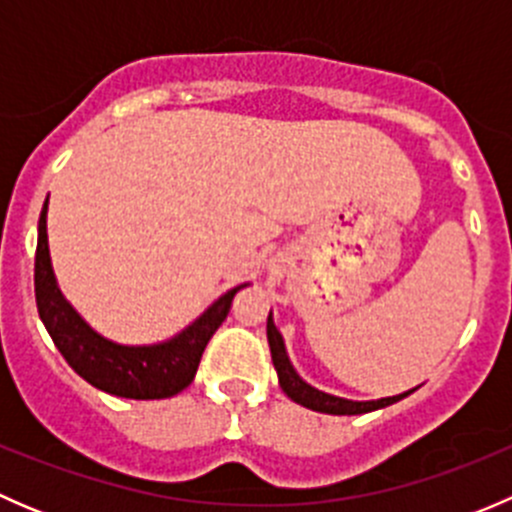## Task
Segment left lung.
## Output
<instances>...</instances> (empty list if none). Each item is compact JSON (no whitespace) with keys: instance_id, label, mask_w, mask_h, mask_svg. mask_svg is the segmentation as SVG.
I'll use <instances>...</instances> for the list:
<instances>
[{"instance_id":"left-lung-1","label":"left lung","mask_w":512,"mask_h":512,"mask_svg":"<svg viewBox=\"0 0 512 512\" xmlns=\"http://www.w3.org/2000/svg\"><path fill=\"white\" fill-rule=\"evenodd\" d=\"M267 342H270V354H272V364H275L277 379H280L282 391L294 401V404L304 406V409L319 411V414H332V416H359V414H369V411L376 409H386V406L396 404V401L406 399L409 394H414L418 389L404 391V394L396 396H386V399H374V401H352V399H342V396L327 394V391L314 389L312 384L302 379L297 374V369L289 361L285 339H282L280 329L275 327V319L267 317Z\"/></svg>"}]
</instances>
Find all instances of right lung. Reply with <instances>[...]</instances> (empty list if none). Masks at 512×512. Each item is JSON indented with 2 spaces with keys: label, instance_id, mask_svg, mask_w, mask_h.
<instances>
[{
  "label": "right lung",
  "instance_id": "right-lung-1",
  "mask_svg": "<svg viewBox=\"0 0 512 512\" xmlns=\"http://www.w3.org/2000/svg\"><path fill=\"white\" fill-rule=\"evenodd\" d=\"M46 210L49 198L39 215V240L34 260V292L39 317L56 349L69 361L71 369L96 389L121 399H170L188 389L195 379L200 356L225 322L232 299L242 287L227 289L215 299L198 319L180 329L175 337L158 344H118L98 334L61 294L49 255L46 235Z\"/></svg>",
  "mask_w": 512,
  "mask_h": 512
}]
</instances>
